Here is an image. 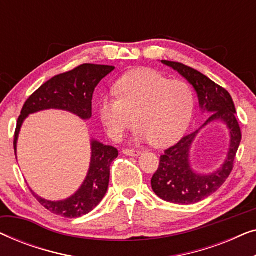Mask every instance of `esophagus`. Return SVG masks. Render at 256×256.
Segmentation results:
<instances>
[{"label":"esophagus","mask_w":256,"mask_h":256,"mask_svg":"<svg viewBox=\"0 0 256 256\" xmlns=\"http://www.w3.org/2000/svg\"><path fill=\"white\" fill-rule=\"evenodd\" d=\"M122 152L127 156H138L140 154H141V152H138V150L136 149H124Z\"/></svg>","instance_id":"obj_1"}]
</instances>
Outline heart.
Returning a JSON list of instances; mask_svg holds the SVG:
<instances>
[{
	"label": "heart",
	"mask_w": 256,
	"mask_h": 256,
	"mask_svg": "<svg viewBox=\"0 0 256 256\" xmlns=\"http://www.w3.org/2000/svg\"><path fill=\"white\" fill-rule=\"evenodd\" d=\"M114 94L99 101L101 122L108 136L121 141L136 122L140 141L162 146L180 138L190 124L194 90L183 80H170L154 70H138L118 80Z\"/></svg>",
	"instance_id": "heart-1"
}]
</instances>
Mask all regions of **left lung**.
<instances>
[{"mask_svg":"<svg viewBox=\"0 0 256 256\" xmlns=\"http://www.w3.org/2000/svg\"><path fill=\"white\" fill-rule=\"evenodd\" d=\"M183 76L194 86L199 107L208 112L210 118L198 130L184 136L180 142L164 150L158 169L152 178V188L163 200L180 205H190L208 198L225 183L232 172L234 160L241 142V130L236 118V107L230 94L197 70L177 62L162 60ZM213 120L224 122L230 129L231 142L228 158L222 168L212 174H198L190 163V146L202 128Z\"/></svg>","mask_w":256,"mask_h":256,"instance_id":"8db88e82","label":"left lung"}]
</instances>
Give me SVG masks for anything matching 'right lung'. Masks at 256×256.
Listing matches in <instances>:
<instances>
[{
  "mask_svg": "<svg viewBox=\"0 0 256 256\" xmlns=\"http://www.w3.org/2000/svg\"><path fill=\"white\" fill-rule=\"evenodd\" d=\"M114 68V66L108 65L82 64L43 84L28 98L20 110L14 138L15 155L20 127L29 114L52 108L71 112L82 120L90 118L94 90ZM90 148L92 157L90 169L79 190L70 198L59 202L46 200L31 190L40 204L54 214L65 218H78L96 208L107 192L110 164L118 157V152L114 146H104L96 140L90 141Z\"/></svg>",
  "mask_w": 256,
  "mask_h": 256,
  "instance_id": "add662e5",
  "label": "right lung"
}]
</instances>
